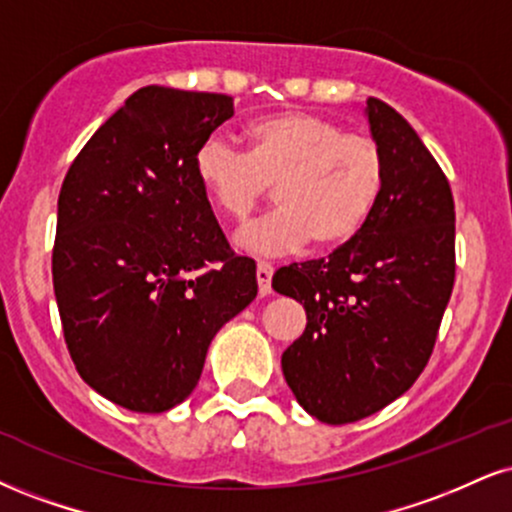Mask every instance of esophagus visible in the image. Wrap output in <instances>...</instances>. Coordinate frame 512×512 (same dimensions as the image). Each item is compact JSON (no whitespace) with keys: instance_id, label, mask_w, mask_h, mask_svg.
Returning <instances> with one entry per match:
<instances>
[{"instance_id":"esophagus-1","label":"esophagus","mask_w":512,"mask_h":512,"mask_svg":"<svg viewBox=\"0 0 512 512\" xmlns=\"http://www.w3.org/2000/svg\"><path fill=\"white\" fill-rule=\"evenodd\" d=\"M257 291L260 295H269L272 293V276H274V267L269 262H257Z\"/></svg>"}]
</instances>
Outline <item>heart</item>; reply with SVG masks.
<instances>
[{"label":"heart","mask_w":512,"mask_h":512,"mask_svg":"<svg viewBox=\"0 0 512 512\" xmlns=\"http://www.w3.org/2000/svg\"><path fill=\"white\" fill-rule=\"evenodd\" d=\"M243 155L219 140L195 150L193 174L224 217L243 221L269 197L279 209L238 233L240 248L279 255L305 245L338 250L377 212L389 166L372 135L346 131L329 116L286 109L240 128Z\"/></svg>","instance_id":"b5f03b06"}]
</instances>
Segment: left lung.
I'll return each instance as SVG.
<instances>
[{"label":"left lung","mask_w":512,"mask_h":512,"mask_svg":"<svg viewBox=\"0 0 512 512\" xmlns=\"http://www.w3.org/2000/svg\"><path fill=\"white\" fill-rule=\"evenodd\" d=\"M369 128L389 166L365 231L329 257L288 264L276 293L307 312L281 357L298 403L326 424L374 415L415 384L434 353L455 283V202L420 135L369 97Z\"/></svg>","instance_id":"obj_1"}]
</instances>
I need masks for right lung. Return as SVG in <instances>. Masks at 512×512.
Instances as JSON below:
<instances>
[{
    "label": "right lung",
    "instance_id": "add662e5",
    "mask_svg": "<svg viewBox=\"0 0 512 512\" xmlns=\"http://www.w3.org/2000/svg\"><path fill=\"white\" fill-rule=\"evenodd\" d=\"M233 116L219 92L147 85L85 143L59 193L52 281L85 384L164 412L200 381L209 343L257 295L255 262L221 231L193 155Z\"/></svg>",
    "mask_w": 512,
    "mask_h": 512
}]
</instances>
